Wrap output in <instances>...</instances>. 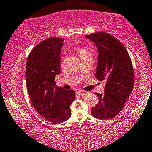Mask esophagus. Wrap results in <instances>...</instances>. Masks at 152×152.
<instances>
[{"label": "esophagus", "mask_w": 152, "mask_h": 152, "mask_svg": "<svg viewBox=\"0 0 152 152\" xmlns=\"http://www.w3.org/2000/svg\"><path fill=\"white\" fill-rule=\"evenodd\" d=\"M77 94L80 96H83L87 94V92H86V91H83V90H78L77 91Z\"/></svg>", "instance_id": "1"}]
</instances>
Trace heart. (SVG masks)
Masks as SVG:
<instances>
[{"instance_id":"obj_1","label":"heart","mask_w":152,"mask_h":152,"mask_svg":"<svg viewBox=\"0 0 152 152\" xmlns=\"http://www.w3.org/2000/svg\"><path fill=\"white\" fill-rule=\"evenodd\" d=\"M77 53L79 56H80L81 60H84L86 59V58H88L92 56L89 51L83 48H79L77 50Z\"/></svg>"}]
</instances>
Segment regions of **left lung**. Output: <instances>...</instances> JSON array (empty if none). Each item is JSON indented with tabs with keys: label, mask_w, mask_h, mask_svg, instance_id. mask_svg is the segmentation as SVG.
<instances>
[{
	"label": "left lung",
	"mask_w": 152,
	"mask_h": 152,
	"mask_svg": "<svg viewBox=\"0 0 152 152\" xmlns=\"http://www.w3.org/2000/svg\"><path fill=\"white\" fill-rule=\"evenodd\" d=\"M86 37L97 47L96 77L105 81L104 94L95 93L99 101L91 113L100 120H110L121 111L132 92L134 77L131 60L125 47L111 34L95 32Z\"/></svg>",
	"instance_id": "8db88e82"
}]
</instances>
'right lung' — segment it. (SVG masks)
<instances>
[{"mask_svg": "<svg viewBox=\"0 0 152 152\" xmlns=\"http://www.w3.org/2000/svg\"><path fill=\"white\" fill-rule=\"evenodd\" d=\"M63 39L52 37L37 45L28 56L26 82L30 99L37 112L53 124H60L71 115L70 105L75 98L74 90L56 86L60 73V51Z\"/></svg>", "mask_w": 152, "mask_h": 152, "instance_id": "right-lung-1", "label": "right lung"}]
</instances>
